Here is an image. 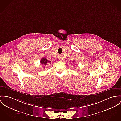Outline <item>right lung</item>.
<instances>
[{
  "label": "right lung",
  "mask_w": 121,
  "mask_h": 121,
  "mask_svg": "<svg viewBox=\"0 0 121 121\" xmlns=\"http://www.w3.org/2000/svg\"><path fill=\"white\" fill-rule=\"evenodd\" d=\"M51 61H48L45 57H43L40 60V63L43 65H49V64H51Z\"/></svg>",
  "instance_id": "right-lung-1"
}]
</instances>
